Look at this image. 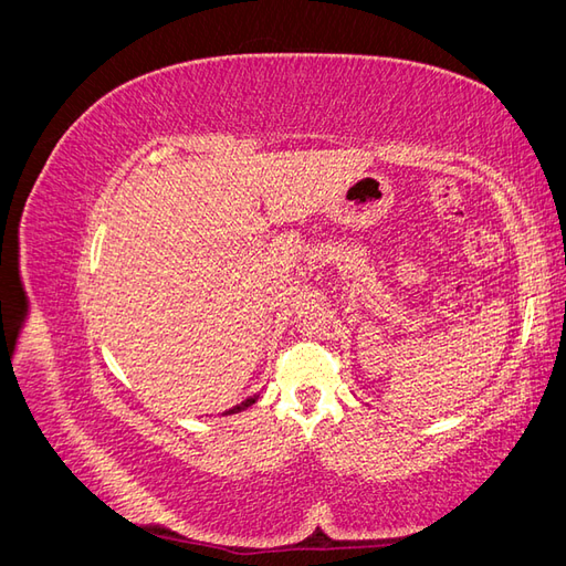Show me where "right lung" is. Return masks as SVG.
<instances>
[{"mask_svg": "<svg viewBox=\"0 0 566 566\" xmlns=\"http://www.w3.org/2000/svg\"><path fill=\"white\" fill-rule=\"evenodd\" d=\"M254 401H256V397H250V399H245V401H243V403H238V406H233V408H229V410H227V413H224V416H233V413H241V410H245V408H250V406H252V403H254Z\"/></svg>", "mask_w": 566, "mask_h": 566, "instance_id": "add662e5", "label": "right lung"}]
</instances>
